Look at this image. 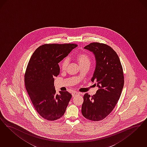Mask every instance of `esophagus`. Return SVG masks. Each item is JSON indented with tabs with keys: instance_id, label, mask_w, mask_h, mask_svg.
<instances>
[{
	"instance_id": "obj_1",
	"label": "esophagus",
	"mask_w": 147,
	"mask_h": 147,
	"mask_svg": "<svg viewBox=\"0 0 147 147\" xmlns=\"http://www.w3.org/2000/svg\"><path fill=\"white\" fill-rule=\"evenodd\" d=\"M78 94H80V93H77V92H74L72 94V96L73 97H74V96H77V95H78Z\"/></svg>"
}]
</instances>
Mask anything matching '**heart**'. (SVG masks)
Returning a JSON list of instances; mask_svg holds the SVG:
<instances>
[{"instance_id": "b5f03b06", "label": "heart", "mask_w": 147, "mask_h": 147, "mask_svg": "<svg viewBox=\"0 0 147 147\" xmlns=\"http://www.w3.org/2000/svg\"><path fill=\"white\" fill-rule=\"evenodd\" d=\"M77 60L81 67L84 66H90V59L88 55L85 53H81L78 54L77 57ZM69 58H65L63 61L61 67L62 70L65 71L66 70L69 64Z\"/></svg>"}]
</instances>
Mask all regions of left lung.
<instances>
[{
    "label": "left lung",
    "mask_w": 147,
    "mask_h": 147,
    "mask_svg": "<svg viewBox=\"0 0 147 147\" xmlns=\"http://www.w3.org/2000/svg\"><path fill=\"white\" fill-rule=\"evenodd\" d=\"M93 53L96 68L91 81L98 87L96 94L83 96L82 114L92 121H98L113 111L118 102L124 84L121 64L117 54L108 45L92 43L84 47Z\"/></svg>",
    "instance_id": "8db88e82"
}]
</instances>
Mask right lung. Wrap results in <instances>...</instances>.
<instances>
[{
	"instance_id": "obj_1",
	"label": "right lung",
	"mask_w": 147,
	"mask_h": 147,
	"mask_svg": "<svg viewBox=\"0 0 147 147\" xmlns=\"http://www.w3.org/2000/svg\"><path fill=\"white\" fill-rule=\"evenodd\" d=\"M76 47L75 44L43 45L28 62L25 75L26 89L34 108L46 120L54 121L61 117L72 97L67 91L57 94L54 82L60 73L58 63Z\"/></svg>"
}]
</instances>
